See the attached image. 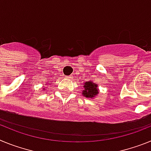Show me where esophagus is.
Wrapping results in <instances>:
<instances>
[{
  "label": "esophagus",
  "mask_w": 151,
  "mask_h": 151,
  "mask_svg": "<svg viewBox=\"0 0 151 151\" xmlns=\"http://www.w3.org/2000/svg\"><path fill=\"white\" fill-rule=\"evenodd\" d=\"M66 78H69V79H71L72 78H73V76H66Z\"/></svg>",
  "instance_id": "obj_1"
}]
</instances>
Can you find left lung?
Instances as JSON below:
<instances>
[{
    "instance_id": "8db88e82",
    "label": "left lung",
    "mask_w": 151,
    "mask_h": 151,
    "mask_svg": "<svg viewBox=\"0 0 151 151\" xmlns=\"http://www.w3.org/2000/svg\"><path fill=\"white\" fill-rule=\"evenodd\" d=\"M99 94L98 85L97 84L90 82H85L84 84V90L82 91V95L88 98H93Z\"/></svg>"
}]
</instances>
